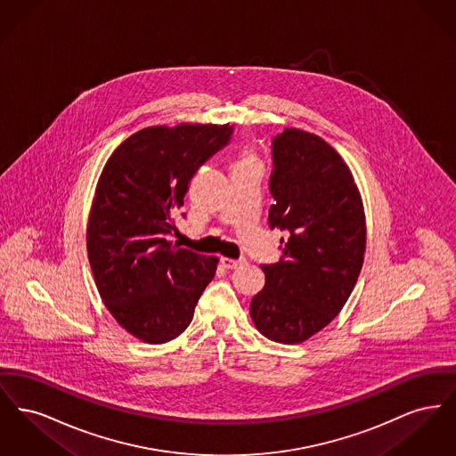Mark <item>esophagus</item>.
Here are the masks:
<instances>
[{
  "label": "esophagus",
  "instance_id": "34e87169",
  "mask_svg": "<svg viewBox=\"0 0 456 456\" xmlns=\"http://www.w3.org/2000/svg\"><path fill=\"white\" fill-rule=\"evenodd\" d=\"M220 263L227 268V270H234V268H238L240 265H244L246 263V258H239V260H232V258H220Z\"/></svg>",
  "mask_w": 456,
  "mask_h": 456
}]
</instances>
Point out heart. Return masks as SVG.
<instances>
[{
	"label": "heart",
	"mask_w": 456,
	"mask_h": 456,
	"mask_svg": "<svg viewBox=\"0 0 456 456\" xmlns=\"http://www.w3.org/2000/svg\"><path fill=\"white\" fill-rule=\"evenodd\" d=\"M248 162H255V160H253V157H249V155H244V157L239 160L238 166L239 164H248Z\"/></svg>",
	"instance_id": "heart-1"
}]
</instances>
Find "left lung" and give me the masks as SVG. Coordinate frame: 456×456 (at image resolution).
<instances>
[{"label":"left lung","mask_w":456,"mask_h":456,"mask_svg":"<svg viewBox=\"0 0 456 456\" xmlns=\"http://www.w3.org/2000/svg\"><path fill=\"white\" fill-rule=\"evenodd\" d=\"M270 229L281 261L261 265L265 287L249 313L261 333L301 344L347 303L366 251V218L344 159L313 133L287 128L272 142Z\"/></svg>","instance_id":"left-lung-1"}]
</instances>
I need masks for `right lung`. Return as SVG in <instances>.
Masks as SVG:
<instances>
[{
  "label": "right lung",
  "mask_w": 456,
  "mask_h": 456,
  "mask_svg": "<svg viewBox=\"0 0 456 456\" xmlns=\"http://www.w3.org/2000/svg\"><path fill=\"white\" fill-rule=\"evenodd\" d=\"M232 125L136 131L101 174L87 249L99 294L114 320L147 344H166L193 320L217 258L177 242L175 217L196 171L232 138Z\"/></svg>",
  "instance_id": "1"
}]
</instances>
